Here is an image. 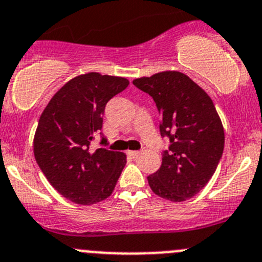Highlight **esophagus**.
Here are the masks:
<instances>
[{"mask_svg":"<svg viewBox=\"0 0 262 262\" xmlns=\"http://www.w3.org/2000/svg\"><path fill=\"white\" fill-rule=\"evenodd\" d=\"M128 155L132 158H137L139 155V151H128Z\"/></svg>","mask_w":262,"mask_h":262,"instance_id":"1","label":"esophagus"}]
</instances>
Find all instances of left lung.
Listing matches in <instances>:
<instances>
[{
  "label": "left lung",
  "instance_id": "8db88e82",
  "mask_svg": "<svg viewBox=\"0 0 262 262\" xmlns=\"http://www.w3.org/2000/svg\"><path fill=\"white\" fill-rule=\"evenodd\" d=\"M133 84L152 97L160 134L170 142L160 168L147 177L151 190L174 203L195 196L216 172L224 152V126L211 97L177 71L136 79Z\"/></svg>",
  "mask_w": 262,
  "mask_h": 262
}]
</instances>
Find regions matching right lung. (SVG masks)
I'll list each match as a JSON object with an SVG mask.
<instances>
[{
	"instance_id": "1",
	"label": "right lung",
	"mask_w": 262,
	"mask_h": 262,
	"mask_svg": "<svg viewBox=\"0 0 262 262\" xmlns=\"http://www.w3.org/2000/svg\"><path fill=\"white\" fill-rule=\"evenodd\" d=\"M128 85L117 76L80 75L54 94L38 120L36 161L51 186L76 204L108 198L125 167L124 152L104 147L90 152L89 146L103 125L107 102ZM101 145H108L103 136Z\"/></svg>"
}]
</instances>
